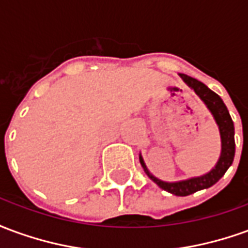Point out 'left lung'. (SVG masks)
Segmentation results:
<instances>
[{"label": "left lung", "instance_id": "8db88e82", "mask_svg": "<svg viewBox=\"0 0 248 248\" xmlns=\"http://www.w3.org/2000/svg\"><path fill=\"white\" fill-rule=\"evenodd\" d=\"M182 77V79L186 82L188 86L191 87L194 92L197 93L199 98L202 99L203 102L206 103V106L208 110L213 113L214 118L217 121V124L219 126V131H220V138H222V154L219 158L217 166L214 167L213 170L207 172L206 175L202 177L191 178L187 181H182V182H174L167 183L162 182L159 179H156L155 177H153L150 172L147 171V169L145 166V162L142 159V156H140V165L145 169L146 174L154 181V182L161 187L162 190H165L167 192H171L174 195L178 197H187L190 194L203 190V188H208L218 182L220 178L223 177L224 172L227 171V169L231 166V163L234 161L235 155V140H234V122L230 117V113L226 105L222 101V98L219 97L217 93H214L213 90H210L204 83L201 81H198L195 78L186 76V74H179Z\"/></svg>", "mask_w": 248, "mask_h": 248}]
</instances>
